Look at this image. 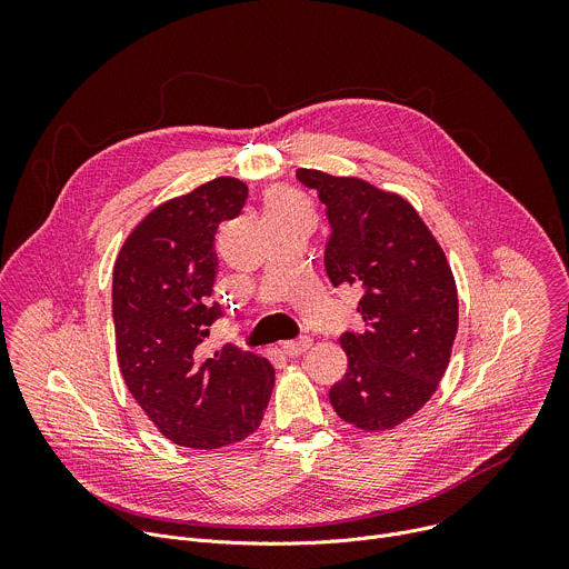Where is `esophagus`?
<instances>
[{
	"label": "esophagus",
	"instance_id": "34e87169",
	"mask_svg": "<svg viewBox=\"0 0 569 569\" xmlns=\"http://www.w3.org/2000/svg\"><path fill=\"white\" fill-rule=\"evenodd\" d=\"M310 347H312V338H308V336H301V338H297V340L283 342V351H286L288 356H292V358L306 353Z\"/></svg>",
	"mask_w": 569,
	"mask_h": 569
}]
</instances>
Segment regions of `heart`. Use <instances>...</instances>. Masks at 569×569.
Segmentation results:
<instances>
[{
	"label": "heart",
	"mask_w": 569,
	"mask_h": 569,
	"mask_svg": "<svg viewBox=\"0 0 569 569\" xmlns=\"http://www.w3.org/2000/svg\"><path fill=\"white\" fill-rule=\"evenodd\" d=\"M299 209H308V204L292 189L277 187L266 196V213H286V211H299Z\"/></svg>",
	"instance_id": "b5f03b06"
}]
</instances>
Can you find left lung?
Segmentation results:
<instances>
[{
	"label": "left lung",
	"mask_w": 569,
	"mask_h": 569,
	"mask_svg": "<svg viewBox=\"0 0 569 569\" xmlns=\"http://www.w3.org/2000/svg\"><path fill=\"white\" fill-rule=\"evenodd\" d=\"M295 176L327 209L331 283L362 290L365 331L340 340L349 369L331 405L356 428L389 430L419 412L446 373L459 319L452 270L408 200L358 178Z\"/></svg>",
	"instance_id": "left-lung-1"
}]
</instances>
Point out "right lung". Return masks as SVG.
<instances>
[{"label":"right lung","mask_w":569,"mask_h":569,"mask_svg":"<svg viewBox=\"0 0 569 569\" xmlns=\"http://www.w3.org/2000/svg\"><path fill=\"white\" fill-rule=\"evenodd\" d=\"M246 200V184L216 178L159 204L126 238L112 272L123 380L159 432L184 448L213 450L252 435L274 385L266 358L231 342L200 356L222 317L211 301L216 231Z\"/></svg>","instance_id":"obj_1"}]
</instances>
